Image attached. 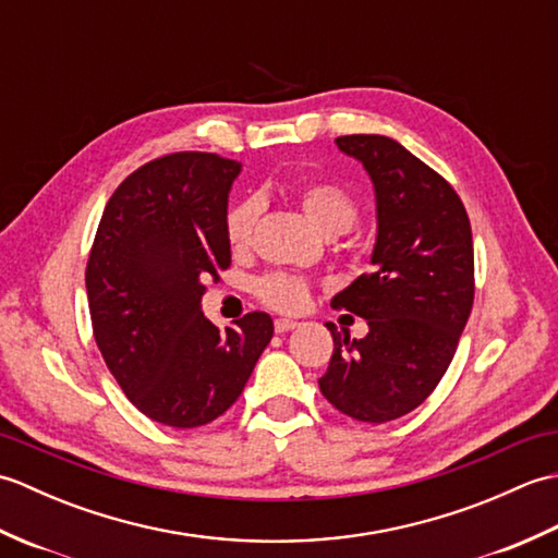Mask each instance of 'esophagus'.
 <instances>
[{
  "instance_id": "1",
  "label": "esophagus",
  "mask_w": 558,
  "mask_h": 558,
  "mask_svg": "<svg viewBox=\"0 0 558 558\" xmlns=\"http://www.w3.org/2000/svg\"><path fill=\"white\" fill-rule=\"evenodd\" d=\"M300 324L292 322V318H276V324H272V328H276V333H288V330H294Z\"/></svg>"
}]
</instances>
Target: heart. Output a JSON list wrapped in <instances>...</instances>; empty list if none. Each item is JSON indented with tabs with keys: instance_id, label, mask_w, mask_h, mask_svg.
I'll return each mask as SVG.
<instances>
[{
	"instance_id": "heart-1",
	"label": "heart",
	"mask_w": 558,
	"mask_h": 558,
	"mask_svg": "<svg viewBox=\"0 0 558 558\" xmlns=\"http://www.w3.org/2000/svg\"><path fill=\"white\" fill-rule=\"evenodd\" d=\"M298 201L318 230L324 234H340L350 230V225L357 220V198L352 196L350 189L330 180V177H314L298 186ZM264 210V201L258 196H244L230 206L225 216V240H228L232 252H244L252 244L256 222ZM254 294L266 306L276 312H300L310 300V282L302 276L292 272H264L254 280Z\"/></svg>"
}]
</instances>
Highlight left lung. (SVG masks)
I'll return each instance as SVG.
<instances>
[{
	"instance_id": "8db88e82",
	"label": "left lung",
	"mask_w": 558,
	"mask_h": 558,
	"mask_svg": "<svg viewBox=\"0 0 558 558\" xmlns=\"http://www.w3.org/2000/svg\"><path fill=\"white\" fill-rule=\"evenodd\" d=\"M376 189L378 236L369 272L333 298L336 310L366 318L360 340L333 336L324 398L348 417L384 424L420 408L453 360L475 302V252L456 189L398 141L340 136Z\"/></svg>"
}]
</instances>
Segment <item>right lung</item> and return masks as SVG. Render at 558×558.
<instances>
[{
  "label": "right lung",
  "instance_id": "obj_1",
  "mask_svg": "<svg viewBox=\"0 0 558 558\" xmlns=\"http://www.w3.org/2000/svg\"><path fill=\"white\" fill-rule=\"evenodd\" d=\"M240 162L182 150L114 189L86 264L93 336L124 396L160 424L196 429L228 412L272 338L248 312L220 330L201 312L228 270V192Z\"/></svg>",
  "mask_w": 558,
  "mask_h": 558
}]
</instances>
